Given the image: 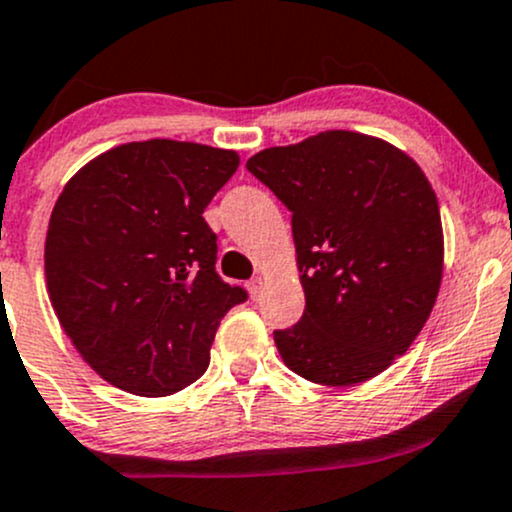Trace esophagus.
<instances>
[{
    "instance_id": "esophagus-1",
    "label": "esophagus",
    "mask_w": 512,
    "mask_h": 512,
    "mask_svg": "<svg viewBox=\"0 0 512 512\" xmlns=\"http://www.w3.org/2000/svg\"><path fill=\"white\" fill-rule=\"evenodd\" d=\"M246 288H249V295L254 300H258L261 298V293H263V278L261 276H254L249 280V283H246Z\"/></svg>"
}]
</instances>
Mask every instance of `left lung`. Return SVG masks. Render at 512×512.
Returning a JSON list of instances; mask_svg holds the SVG:
<instances>
[{
	"instance_id": "left-lung-1",
	"label": "left lung",
	"mask_w": 512,
	"mask_h": 512,
	"mask_svg": "<svg viewBox=\"0 0 512 512\" xmlns=\"http://www.w3.org/2000/svg\"><path fill=\"white\" fill-rule=\"evenodd\" d=\"M246 168L293 212L305 312L273 332L290 371L342 388L378 376L415 342L437 300V195L405 151L359 131L263 148Z\"/></svg>"
}]
</instances>
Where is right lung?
Returning <instances> with one entry per match:
<instances>
[{
    "label": "right lung",
    "instance_id": "1",
    "mask_svg": "<svg viewBox=\"0 0 512 512\" xmlns=\"http://www.w3.org/2000/svg\"><path fill=\"white\" fill-rule=\"evenodd\" d=\"M236 168V151L151 139L109 148L65 183L46 232L48 298L112 386L163 398L205 373L219 322L246 300L214 271L202 217Z\"/></svg>",
    "mask_w": 512,
    "mask_h": 512
}]
</instances>
